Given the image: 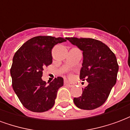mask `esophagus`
Segmentation results:
<instances>
[{"instance_id":"obj_1","label":"esophagus","mask_w":130,"mask_h":130,"mask_svg":"<svg viewBox=\"0 0 130 130\" xmlns=\"http://www.w3.org/2000/svg\"><path fill=\"white\" fill-rule=\"evenodd\" d=\"M65 86H68V87H73L74 86V84H72V83H70V82H65Z\"/></svg>"}]
</instances>
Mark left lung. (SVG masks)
<instances>
[{"label": "left lung", "instance_id": "obj_1", "mask_svg": "<svg viewBox=\"0 0 130 130\" xmlns=\"http://www.w3.org/2000/svg\"><path fill=\"white\" fill-rule=\"evenodd\" d=\"M83 51L80 79L88 84L82 88V96L74 98L78 108L92 110L103 104L116 83L118 65L115 54L107 46L92 38L67 37Z\"/></svg>", "mask_w": 130, "mask_h": 130}]
</instances>
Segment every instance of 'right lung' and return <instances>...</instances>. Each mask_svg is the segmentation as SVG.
<instances>
[{
	"label": "right lung",
	"instance_id": "obj_1",
	"mask_svg": "<svg viewBox=\"0 0 130 130\" xmlns=\"http://www.w3.org/2000/svg\"><path fill=\"white\" fill-rule=\"evenodd\" d=\"M66 38L37 36L24 43L13 57L10 74L12 88L23 106L32 112H44L54 106L63 79L55 78L47 84L42 79L44 67L52 63L54 46Z\"/></svg>",
	"mask_w": 130,
	"mask_h": 130
}]
</instances>
